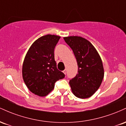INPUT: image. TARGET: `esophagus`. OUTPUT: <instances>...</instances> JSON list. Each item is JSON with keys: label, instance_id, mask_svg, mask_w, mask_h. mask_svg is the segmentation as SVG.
Masks as SVG:
<instances>
[{"label": "esophagus", "instance_id": "obj_1", "mask_svg": "<svg viewBox=\"0 0 126 126\" xmlns=\"http://www.w3.org/2000/svg\"><path fill=\"white\" fill-rule=\"evenodd\" d=\"M66 72H67V70H66V69H65V70H63V73H64V75L66 74Z\"/></svg>", "mask_w": 126, "mask_h": 126}]
</instances>
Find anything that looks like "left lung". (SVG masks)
<instances>
[{
	"instance_id": "left-lung-1",
	"label": "left lung",
	"mask_w": 126,
	"mask_h": 126,
	"mask_svg": "<svg viewBox=\"0 0 126 126\" xmlns=\"http://www.w3.org/2000/svg\"><path fill=\"white\" fill-rule=\"evenodd\" d=\"M63 38L73 50L78 66V73L69 82L72 93L81 99L91 97L99 88L104 76L100 56L86 39L78 36Z\"/></svg>"
}]
</instances>
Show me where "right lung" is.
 I'll use <instances>...</instances> for the list:
<instances>
[{
  "label": "right lung",
  "instance_id": "add662e5",
  "mask_svg": "<svg viewBox=\"0 0 126 126\" xmlns=\"http://www.w3.org/2000/svg\"><path fill=\"white\" fill-rule=\"evenodd\" d=\"M60 38L51 34L42 36L32 43L25 55L23 79L29 90L38 96L48 95L54 89L55 82L64 78L54 60V48Z\"/></svg>",
  "mask_w": 126,
  "mask_h": 126
}]
</instances>
